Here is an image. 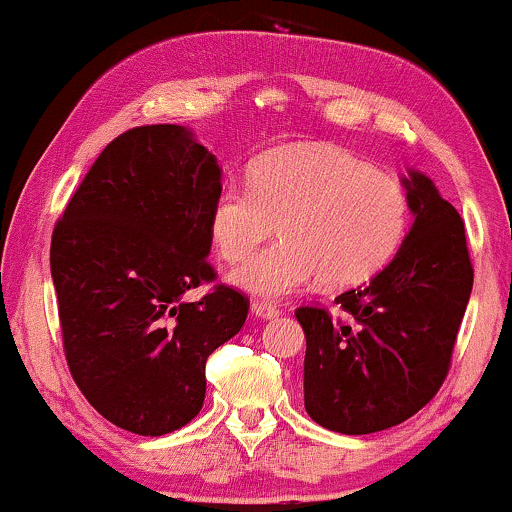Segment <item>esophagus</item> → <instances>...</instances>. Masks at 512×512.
Returning a JSON list of instances; mask_svg holds the SVG:
<instances>
[{
	"instance_id": "34e87169",
	"label": "esophagus",
	"mask_w": 512,
	"mask_h": 512,
	"mask_svg": "<svg viewBox=\"0 0 512 512\" xmlns=\"http://www.w3.org/2000/svg\"><path fill=\"white\" fill-rule=\"evenodd\" d=\"M250 312L257 316V319H264V321H271V319H276L278 314V307H274V304H269V302H252L250 304Z\"/></svg>"
}]
</instances>
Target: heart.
<instances>
[{
    "label": "heart",
    "instance_id": "1",
    "mask_svg": "<svg viewBox=\"0 0 512 512\" xmlns=\"http://www.w3.org/2000/svg\"><path fill=\"white\" fill-rule=\"evenodd\" d=\"M411 200L392 174L335 146H286L250 167L248 186L226 184L210 236L226 262L248 257L278 224L281 241L229 274L231 286L283 300L319 276L347 288L378 274L404 241Z\"/></svg>",
    "mask_w": 512,
    "mask_h": 512
}]
</instances>
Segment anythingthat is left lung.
Instances as JSON below:
<instances>
[{
  "label": "left lung",
  "instance_id": "obj_1",
  "mask_svg": "<svg viewBox=\"0 0 512 512\" xmlns=\"http://www.w3.org/2000/svg\"><path fill=\"white\" fill-rule=\"evenodd\" d=\"M413 224L383 271L335 297L349 321L300 307L304 409L323 428L368 435L404 423L442 387L472 293L465 226L428 174L401 177Z\"/></svg>",
  "mask_w": 512,
  "mask_h": 512
}]
</instances>
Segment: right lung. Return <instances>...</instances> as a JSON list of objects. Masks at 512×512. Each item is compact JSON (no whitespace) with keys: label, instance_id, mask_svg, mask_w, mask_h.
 <instances>
[{"label":"right lung","instance_id":"right-lung-1","mask_svg":"<svg viewBox=\"0 0 512 512\" xmlns=\"http://www.w3.org/2000/svg\"><path fill=\"white\" fill-rule=\"evenodd\" d=\"M217 158L184 125H148L103 148L51 236L63 347L77 387L122 430L160 437L205 399V361L250 302L217 286L210 210Z\"/></svg>","mask_w":512,"mask_h":512}]
</instances>
